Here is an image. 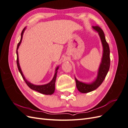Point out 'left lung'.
<instances>
[{"label":"left lung","instance_id":"left-lung-1","mask_svg":"<svg viewBox=\"0 0 128 128\" xmlns=\"http://www.w3.org/2000/svg\"><path fill=\"white\" fill-rule=\"evenodd\" d=\"M92 28L98 32L100 40L103 47V53L102 59V62L100 63L98 69V75L96 78L94 82L91 83H85L77 80L75 77V81L76 83V87L78 90L81 93H88L95 90L102 83L107 74L110 67V50L108 44L106 40L104 32L100 27L98 26H93Z\"/></svg>","mask_w":128,"mask_h":128}]
</instances>
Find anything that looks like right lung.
<instances>
[{"label": "right lung", "mask_w": 128, "mask_h": 128, "mask_svg": "<svg viewBox=\"0 0 128 128\" xmlns=\"http://www.w3.org/2000/svg\"><path fill=\"white\" fill-rule=\"evenodd\" d=\"M26 29V27L23 29L22 32H21V40L19 42L17 46V49H16V54H17V60H16V63H17V66H18V68L19 72H20L21 75L22 77V78H24V80L25 81L26 83L27 84L28 86L31 89H32L33 90L36 91L40 93V94H46V95H51L54 92V90H55V83H56V74H57V72H58V70L59 69V66H58L56 68V72H55V74L53 76V78L51 82H49L48 83L46 84H44V85H40V86H37V85H34L32 83H31L30 82H29L28 80H27L25 77L24 76V74H23V72L21 70V69L20 68V64H19V61H18V50L19 48V46L20 45L21 42H22V37H23V34H24V32Z\"/></svg>", "instance_id": "1"}]
</instances>
